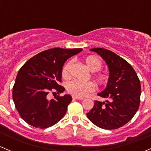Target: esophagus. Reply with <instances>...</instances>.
<instances>
[{"mask_svg": "<svg viewBox=\"0 0 151 151\" xmlns=\"http://www.w3.org/2000/svg\"><path fill=\"white\" fill-rule=\"evenodd\" d=\"M72 98H73V99H77V100H83V98H79V97H76V96H73Z\"/></svg>", "mask_w": 151, "mask_h": 151, "instance_id": "1", "label": "esophagus"}]
</instances>
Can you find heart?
I'll list each match as a JSON object with an SVG mask.
<instances>
[{
  "instance_id": "heart-1",
  "label": "heart",
  "mask_w": 151,
  "mask_h": 151,
  "mask_svg": "<svg viewBox=\"0 0 151 151\" xmlns=\"http://www.w3.org/2000/svg\"><path fill=\"white\" fill-rule=\"evenodd\" d=\"M85 63L88 69L92 72H97L102 68V63L99 58L96 56H88L85 59ZM72 66V60L68 61L62 69V75L66 78L69 76L70 68ZM94 78L99 84H105L107 83L108 77L103 73H98L94 75ZM66 91L71 95L76 97L82 98L88 96L90 93L95 90V86L91 83H82L77 80H71L66 84Z\"/></svg>"
}]
</instances>
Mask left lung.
<instances>
[{
    "label": "left lung",
    "instance_id": "obj_1",
    "mask_svg": "<svg viewBox=\"0 0 151 151\" xmlns=\"http://www.w3.org/2000/svg\"><path fill=\"white\" fill-rule=\"evenodd\" d=\"M99 55L109 68L106 88L96 101L87 117L94 125L104 129H116L126 124L136 114L140 104V81L132 66L113 52L104 48L91 49Z\"/></svg>",
    "mask_w": 151,
    "mask_h": 151
}]
</instances>
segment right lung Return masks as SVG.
<instances>
[{
	"mask_svg": "<svg viewBox=\"0 0 151 151\" xmlns=\"http://www.w3.org/2000/svg\"><path fill=\"white\" fill-rule=\"evenodd\" d=\"M83 50L81 48H52L39 52L29 59L18 71L12 96L15 107L23 121L32 126L46 129L64 117L72 98L68 94H48L55 90L61 93L65 88L61 82L62 69L67 59Z\"/></svg>",
	"mask_w": 151,
	"mask_h": 151,
	"instance_id": "right-lung-1",
	"label": "right lung"
}]
</instances>
